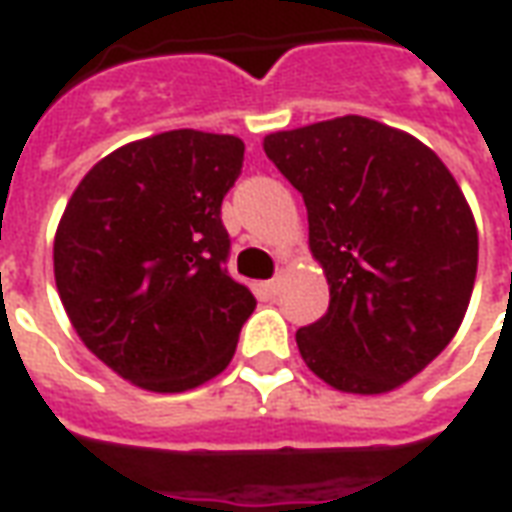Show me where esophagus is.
<instances>
[{
	"label": "esophagus",
	"instance_id": "1",
	"mask_svg": "<svg viewBox=\"0 0 512 512\" xmlns=\"http://www.w3.org/2000/svg\"><path fill=\"white\" fill-rule=\"evenodd\" d=\"M267 292H270V295H278V289H281V275H275L273 281H267Z\"/></svg>",
	"mask_w": 512,
	"mask_h": 512
}]
</instances>
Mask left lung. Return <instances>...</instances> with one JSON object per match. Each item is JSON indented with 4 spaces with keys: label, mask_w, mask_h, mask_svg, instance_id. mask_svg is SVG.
<instances>
[{
    "label": "left lung",
    "mask_w": 512,
    "mask_h": 512,
    "mask_svg": "<svg viewBox=\"0 0 512 512\" xmlns=\"http://www.w3.org/2000/svg\"><path fill=\"white\" fill-rule=\"evenodd\" d=\"M308 212L328 314L295 333L306 366L347 394H386L458 333L477 278V223L433 148L344 115L264 137Z\"/></svg>",
    "instance_id": "obj_1"
}]
</instances>
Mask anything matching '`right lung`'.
<instances>
[{"instance_id": "obj_1", "label": "right lung", "mask_w": 512, "mask_h": 512, "mask_svg": "<svg viewBox=\"0 0 512 512\" xmlns=\"http://www.w3.org/2000/svg\"><path fill=\"white\" fill-rule=\"evenodd\" d=\"M245 143L173 129L115 148L79 181L54 234V281L76 336L157 394L217 378L256 308L226 270L220 206Z\"/></svg>"}]
</instances>
